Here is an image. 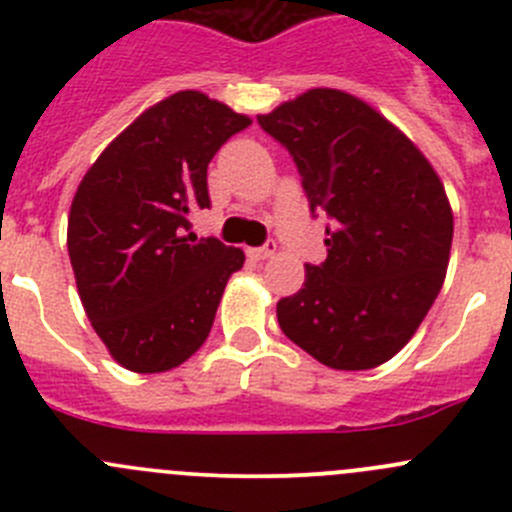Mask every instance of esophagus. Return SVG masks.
Segmentation results:
<instances>
[{
    "instance_id": "esophagus-1",
    "label": "esophagus",
    "mask_w": 512,
    "mask_h": 512,
    "mask_svg": "<svg viewBox=\"0 0 512 512\" xmlns=\"http://www.w3.org/2000/svg\"><path fill=\"white\" fill-rule=\"evenodd\" d=\"M277 252V242L272 240V242H265V245L262 247H252L250 250V255L255 257V260H267V257H272Z\"/></svg>"
}]
</instances>
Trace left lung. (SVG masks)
I'll return each mask as SVG.
<instances>
[{
    "label": "left lung",
    "mask_w": 512,
    "mask_h": 512,
    "mask_svg": "<svg viewBox=\"0 0 512 512\" xmlns=\"http://www.w3.org/2000/svg\"><path fill=\"white\" fill-rule=\"evenodd\" d=\"M292 156L327 260L277 302L297 347L342 371L374 369L423 322L446 277L453 215L421 151L384 116L337 89H312L257 116Z\"/></svg>",
    "instance_id": "8db88e82"
}]
</instances>
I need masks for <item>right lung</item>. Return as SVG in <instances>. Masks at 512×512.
Instances as JSON below:
<instances>
[{"label": "right lung", "mask_w": 512, "mask_h": 512, "mask_svg": "<svg viewBox=\"0 0 512 512\" xmlns=\"http://www.w3.org/2000/svg\"><path fill=\"white\" fill-rule=\"evenodd\" d=\"M250 118L200 91L138 116L89 168L69 215V257L96 334L138 374L183 364L208 339L245 252L195 237L210 208L208 165Z\"/></svg>", "instance_id": "add662e5"}]
</instances>
